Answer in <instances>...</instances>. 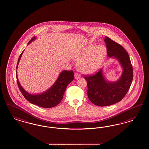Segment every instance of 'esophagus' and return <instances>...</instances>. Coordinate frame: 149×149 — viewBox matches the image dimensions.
Returning a JSON list of instances; mask_svg holds the SVG:
<instances>
[{
  "label": "esophagus",
  "mask_w": 149,
  "mask_h": 149,
  "mask_svg": "<svg viewBox=\"0 0 149 149\" xmlns=\"http://www.w3.org/2000/svg\"><path fill=\"white\" fill-rule=\"evenodd\" d=\"M74 76L75 79H79V78H81V76H80L78 73H75L74 75Z\"/></svg>",
  "instance_id": "34e87169"
}]
</instances>
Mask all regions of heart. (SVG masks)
Masks as SVG:
<instances>
[{
    "instance_id": "heart-1",
    "label": "heart",
    "mask_w": 149,
    "mask_h": 149,
    "mask_svg": "<svg viewBox=\"0 0 149 149\" xmlns=\"http://www.w3.org/2000/svg\"><path fill=\"white\" fill-rule=\"evenodd\" d=\"M107 51L103 45L95 46L91 44L74 56L78 70L84 74L96 72L105 59Z\"/></svg>"
}]
</instances>
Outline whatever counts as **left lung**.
Returning <instances> with one entry per match:
<instances>
[{
    "mask_svg": "<svg viewBox=\"0 0 149 149\" xmlns=\"http://www.w3.org/2000/svg\"><path fill=\"white\" fill-rule=\"evenodd\" d=\"M107 55L118 61L122 72L116 81L106 79L103 68L95 75L85 76L87 82V94L89 100L96 106H106L120 101L126 95L133 78V71L129 55L120 44L105 37Z\"/></svg>",
    "mask_w": 149,
    "mask_h": 149,
    "instance_id": "1",
    "label": "left lung"
}]
</instances>
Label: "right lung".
<instances>
[{"mask_svg": "<svg viewBox=\"0 0 149 149\" xmlns=\"http://www.w3.org/2000/svg\"><path fill=\"white\" fill-rule=\"evenodd\" d=\"M37 39L36 37H34L28 43H31ZM24 51L21 54L17 63L16 69H17L18 65ZM16 78L17 82L19 88V91L22 94L25 99L29 102L34 105L38 106L43 108H51L58 104L63 99V94L66 91L67 86L72 82L74 79V74L73 71L64 70L61 72L58 76L56 81L50 87L48 90L43 93L39 94H31L29 92L26 91L22 86H21L19 81L18 79L17 73L16 70Z\"/></svg>", "mask_w": 149, "mask_h": 149, "instance_id": "1", "label": "right lung"}]
</instances>
